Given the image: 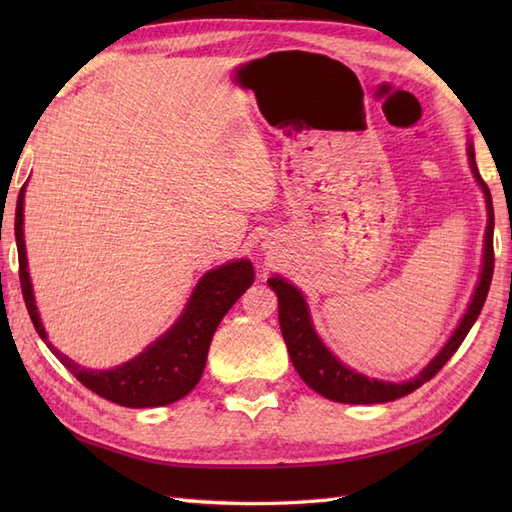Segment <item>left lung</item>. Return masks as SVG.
<instances>
[{"label": "left lung", "mask_w": 512, "mask_h": 512, "mask_svg": "<svg viewBox=\"0 0 512 512\" xmlns=\"http://www.w3.org/2000/svg\"><path fill=\"white\" fill-rule=\"evenodd\" d=\"M466 151H469L473 176L477 184L482 187L484 198H486L488 224H486V237H484V266H482L480 284L475 288L471 306L466 310L460 325L455 328L453 336L447 341V345L442 347L440 354L433 358V361L424 367L416 378L407 380V383H385V380L367 378L365 374H358L354 369L345 367L339 358H336L328 347L323 345L319 334L314 332L306 299H303L301 292L279 275L268 279L270 288L277 292V299H279V325L288 347L290 361L295 365L297 374L303 378V383L312 387L317 394L330 398L334 402H347V405H374V402H389V400L407 396L411 391H416L420 385L427 383V380H431L444 365H447L449 358L455 354V350H458L462 341L466 339V334H469V330L473 328L477 317H480L488 288H491L493 268H495V253H493L495 213H493L491 191H488L480 171H477L475 151L471 143Z\"/></svg>", "instance_id": "obj_1"}]
</instances>
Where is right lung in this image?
<instances>
[{"label": "right lung", "instance_id": "1", "mask_svg": "<svg viewBox=\"0 0 512 512\" xmlns=\"http://www.w3.org/2000/svg\"><path fill=\"white\" fill-rule=\"evenodd\" d=\"M24 193L26 184L19 191L15 209V239L19 250V281L28 314L54 356L70 369V374L83 383L94 394L116 405L143 409L162 407L184 398L198 385L204 372L206 354H209L211 339L224 314L233 308V303L244 295L253 284L255 270L248 259L224 264L206 273L195 286L187 308L173 328L151 343L145 352H140L132 361L114 369H85L63 356L57 347H52L48 334L39 321V312L32 295V284L28 275V259L24 244Z\"/></svg>", "mask_w": 512, "mask_h": 512}]
</instances>
